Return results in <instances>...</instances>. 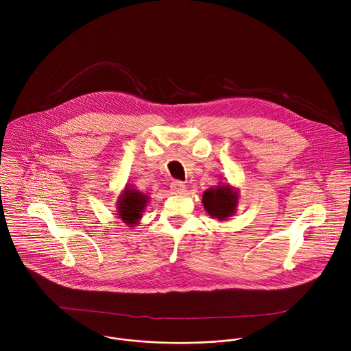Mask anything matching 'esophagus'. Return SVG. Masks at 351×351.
<instances>
[{
	"label": "esophagus",
	"mask_w": 351,
	"mask_h": 351,
	"mask_svg": "<svg viewBox=\"0 0 351 351\" xmlns=\"http://www.w3.org/2000/svg\"><path fill=\"white\" fill-rule=\"evenodd\" d=\"M170 191H171V193H174V195H182V193L185 192V185H184V182H181V181H173V182L170 184Z\"/></svg>",
	"instance_id": "obj_1"
}]
</instances>
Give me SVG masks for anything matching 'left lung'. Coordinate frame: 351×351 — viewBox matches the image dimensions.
<instances>
[{
    "label": "left lung",
    "mask_w": 351,
    "mask_h": 351,
    "mask_svg": "<svg viewBox=\"0 0 351 351\" xmlns=\"http://www.w3.org/2000/svg\"><path fill=\"white\" fill-rule=\"evenodd\" d=\"M202 204L210 217L226 220L237 210L238 191L230 185H217L216 188H209L202 195Z\"/></svg>",
    "instance_id": "obj_1"
}]
</instances>
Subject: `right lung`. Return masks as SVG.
I'll use <instances>...</instances> for the list:
<instances>
[{
    "mask_svg": "<svg viewBox=\"0 0 351 351\" xmlns=\"http://www.w3.org/2000/svg\"><path fill=\"white\" fill-rule=\"evenodd\" d=\"M147 202L149 196L127 185L116 204L119 212L117 215L127 226L134 227L142 219Z\"/></svg>",
    "mask_w": 351,
    "mask_h": 351,
    "instance_id": "obj_1",
    "label": "right lung"
}]
</instances>
